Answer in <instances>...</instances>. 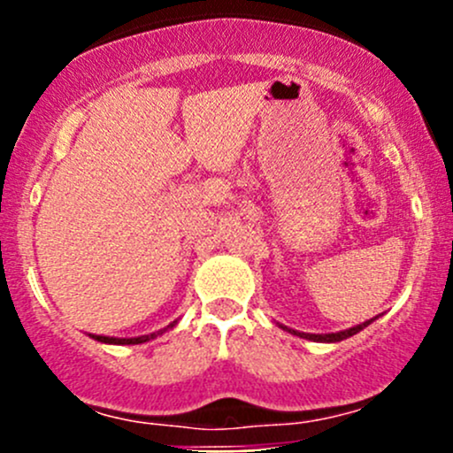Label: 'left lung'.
I'll return each mask as SVG.
<instances>
[{"label": "left lung", "mask_w": 453, "mask_h": 453, "mask_svg": "<svg viewBox=\"0 0 453 453\" xmlns=\"http://www.w3.org/2000/svg\"><path fill=\"white\" fill-rule=\"evenodd\" d=\"M374 319H377V318L366 319V322L357 324V326H350V328H346V331H337V333H303V331H294V328L285 326V324H278V326L285 328V331H289L291 335L303 337V340H311V342H326V344H333V342H342V340H346V337L357 335L359 331H364V328H366L368 324H372Z\"/></svg>", "instance_id": "1"}]
</instances>
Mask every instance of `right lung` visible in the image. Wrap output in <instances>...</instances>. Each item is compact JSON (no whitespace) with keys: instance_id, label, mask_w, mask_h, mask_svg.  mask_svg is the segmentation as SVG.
Wrapping results in <instances>:
<instances>
[{"instance_id":"right-lung-1","label":"right lung","mask_w":453,"mask_h":453,"mask_svg":"<svg viewBox=\"0 0 453 453\" xmlns=\"http://www.w3.org/2000/svg\"><path fill=\"white\" fill-rule=\"evenodd\" d=\"M175 324H177V319H175V322H171V324H168V326L159 328V331H155V333H149V335H138V337H109V335H94V333H89V337H91V340L100 342V344H116V346L144 344V342H150V340H155V337L164 335V333H166V331H171V328L175 326Z\"/></svg>"}]
</instances>
